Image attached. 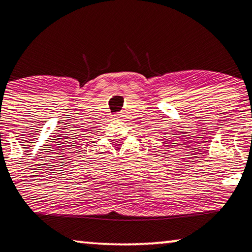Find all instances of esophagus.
Instances as JSON below:
<instances>
[{
	"label": "esophagus",
	"instance_id": "1",
	"mask_svg": "<svg viewBox=\"0 0 252 252\" xmlns=\"http://www.w3.org/2000/svg\"><path fill=\"white\" fill-rule=\"evenodd\" d=\"M121 117H122V115H121V114H119V113L114 114V119H121Z\"/></svg>",
	"mask_w": 252,
	"mask_h": 252
}]
</instances>
